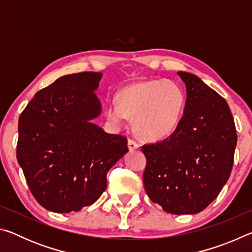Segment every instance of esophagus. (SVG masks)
<instances>
[{"label":"esophagus","instance_id":"esophagus-1","mask_svg":"<svg viewBox=\"0 0 252 252\" xmlns=\"http://www.w3.org/2000/svg\"><path fill=\"white\" fill-rule=\"evenodd\" d=\"M127 147H129V150L130 151H133V150H136V149H139V144L136 143L134 140H129V141H127Z\"/></svg>","mask_w":252,"mask_h":252}]
</instances>
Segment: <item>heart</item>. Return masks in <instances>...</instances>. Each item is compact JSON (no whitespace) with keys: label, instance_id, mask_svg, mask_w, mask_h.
Wrapping results in <instances>:
<instances>
[{"label":"heart","instance_id":"b5f03b06","mask_svg":"<svg viewBox=\"0 0 252 252\" xmlns=\"http://www.w3.org/2000/svg\"><path fill=\"white\" fill-rule=\"evenodd\" d=\"M186 94L178 83L170 80H146L121 89L117 102L105 105V116L114 125L133 118V129L149 141L163 140L180 125Z\"/></svg>","mask_w":252,"mask_h":252}]
</instances>
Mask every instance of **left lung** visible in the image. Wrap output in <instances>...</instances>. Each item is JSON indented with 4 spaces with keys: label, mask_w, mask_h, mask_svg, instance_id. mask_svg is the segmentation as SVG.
<instances>
[{
    "label": "left lung",
    "mask_w": 252,
    "mask_h": 252,
    "mask_svg": "<svg viewBox=\"0 0 252 252\" xmlns=\"http://www.w3.org/2000/svg\"><path fill=\"white\" fill-rule=\"evenodd\" d=\"M187 88L180 125L160 142L146 144V192L172 215H194L227 183L237 146L236 126L222 96L189 72L179 71Z\"/></svg>",
    "instance_id": "obj_1"
}]
</instances>
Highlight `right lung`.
I'll return each mask as SVG.
<instances>
[{
    "label": "right lung",
    "mask_w": 252,
    "mask_h": 252,
    "mask_svg": "<svg viewBox=\"0 0 252 252\" xmlns=\"http://www.w3.org/2000/svg\"><path fill=\"white\" fill-rule=\"evenodd\" d=\"M100 72L59 78L35 93L19 119L16 158L34 198L46 210L79 211L106 188V173L129 151L126 136L93 120L102 112Z\"/></svg>",
    "instance_id": "right-lung-1"
}]
</instances>
